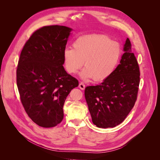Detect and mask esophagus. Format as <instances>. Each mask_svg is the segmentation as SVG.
Masks as SVG:
<instances>
[{
	"mask_svg": "<svg viewBox=\"0 0 160 160\" xmlns=\"http://www.w3.org/2000/svg\"><path fill=\"white\" fill-rule=\"evenodd\" d=\"M79 88L81 89V90H84L85 88V84L83 83V82H81L79 85Z\"/></svg>",
	"mask_w": 160,
	"mask_h": 160,
	"instance_id": "1",
	"label": "esophagus"
}]
</instances>
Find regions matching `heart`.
Instances as JSON below:
<instances>
[{"instance_id":"heart-1","label":"heart","mask_w":160,"mask_h":160,"mask_svg":"<svg viewBox=\"0 0 160 160\" xmlns=\"http://www.w3.org/2000/svg\"><path fill=\"white\" fill-rule=\"evenodd\" d=\"M122 54L119 43L105 35L93 34L78 37L72 43V49L63 52L65 68L69 74H75L83 65L81 76L93 78L95 81L106 79L113 73Z\"/></svg>"}]
</instances>
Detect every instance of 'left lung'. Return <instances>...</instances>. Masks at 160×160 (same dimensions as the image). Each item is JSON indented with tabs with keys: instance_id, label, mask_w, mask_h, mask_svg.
Returning a JSON list of instances; mask_svg holds the SVG:
<instances>
[{
	"instance_id": "8db88e82",
	"label": "left lung",
	"mask_w": 160,
	"mask_h": 160,
	"mask_svg": "<svg viewBox=\"0 0 160 160\" xmlns=\"http://www.w3.org/2000/svg\"><path fill=\"white\" fill-rule=\"evenodd\" d=\"M131 49L128 38L120 64L113 73L101 84L85 89L92 122L97 127L114 128L122 123L137 100L140 71Z\"/></svg>"
}]
</instances>
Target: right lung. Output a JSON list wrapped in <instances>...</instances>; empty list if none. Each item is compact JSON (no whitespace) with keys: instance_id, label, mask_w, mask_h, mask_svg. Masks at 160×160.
<instances>
[{"instance_id":"1","label":"right lung","mask_w":160,"mask_h":160,"mask_svg":"<svg viewBox=\"0 0 160 160\" xmlns=\"http://www.w3.org/2000/svg\"><path fill=\"white\" fill-rule=\"evenodd\" d=\"M69 27L45 26L34 32L21 51L17 84L26 113L34 123L52 128L63 119V105L79 81L65 71L63 52Z\"/></svg>"}]
</instances>
